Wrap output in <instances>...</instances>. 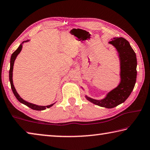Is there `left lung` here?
<instances>
[{
    "instance_id": "left-lung-1",
    "label": "left lung",
    "mask_w": 150,
    "mask_h": 150,
    "mask_svg": "<svg viewBox=\"0 0 150 150\" xmlns=\"http://www.w3.org/2000/svg\"><path fill=\"white\" fill-rule=\"evenodd\" d=\"M109 44L117 50L120 61V84L109 92L105 98L95 100L86 96L87 99L95 105L112 108L125 101L133 91L136 81V55L129 42L123 38H115Z\"/></svg>"
}]
</instances>
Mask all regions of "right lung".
<instances>
[{
    "mask_svg": "<svg viewBox=\"0 0 150 150\" xmlns=\"http://www.w3.org/2000/svg\"><path fill=\"white\" fill-rule=\"evenodd\" d=\"M28 40H27V41H25V42H28ZM25 42H23L22 43H24ZM22 48V45L21 44L19 45V47H18V49L15 51L13 54H12L11 57V67H10V71H9V79H10V82H11V88L12 90V92H13L14 96H16V98H17L19 102H20L22 104H24V105H26L27 106H28V107L33 109V110H45V109H46L47 108H50V107H51V106H52L54 105V103L52 104V105H50L48 106H38V105H34V104H32V103H30L28 102H26V100L22 99V98L20 97V95L18 94L16 89H15V88H14V86L13 85V81H12V71H13V66H14V61H15V59H16L17 55L19 54V53L20 52H21Z\"/></svg>",
    "mask_w": 150,
    "mask_h": 150,
    "instance_id": "1",
    "label": "right lung"
}]
</instances>
